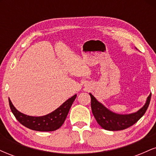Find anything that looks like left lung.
I'll return each instance as SVG.
<instances>
[{"instance_id": "8db88e82", "label": "left lung", "mask_w": 156, "mask_h": 156, "mask_svg": "<svg viewBox=\"0 0 156 156\" xmlns=\"http://www.w3.org/2000/svg\"><path fill=\"white\" fill-rule=\"evenodd\" d=\"M91 97V108L94 118L103 129L107 130H121L126 129L135 124L146 112L149 106L151 93L148 96L145 104L135 113L129 114H119L111 112L89 93Z\"/></svg>"}]
</instances>
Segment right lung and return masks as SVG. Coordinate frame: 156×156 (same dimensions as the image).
Instances as JSON below:
<instances>
[{
    "instance_id": "1",
    "label": "right lung",
    "mask_w": 156,
    "mask_h": 156,
    "mask_svg": "<svg viewBox=\"0 0 156 156\" xmlns=\"http://www.w3.org/2000/svg\"><path fill=\"white\" fill-rule=\"evenodd\" d=\"M76 97V94H75L53 112L42 117H32L26 115L15 108L9 98V103L11 111L13 113L16 119L25 127L37 131H53L58 129L63 125L68 112L71 108V105H73Z\"/></svg>"
}]
</instances>
